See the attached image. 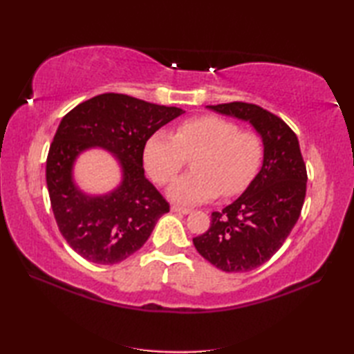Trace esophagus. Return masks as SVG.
Returning <instances> with one entry per match:
<instances>
[{
	"label": "esophagus",
	"instance_id": "esophagus-1",
	"mask_svg": "<svg viewBox=\"0 0 354 354\" xmlns=\"http://www.w3.org/2000/svg\"><path fill=\"white\" fill-rule=\"evenodd\" d=\"M170 209L173 213H179V214H189L192 212L190 208H184V207H178V205H173Z\"/></svg>",
	"mask_w": 354,
	"mask_h": 354
}]
</instances>
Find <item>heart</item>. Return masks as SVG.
<instances>
[{"label":"heart","instance_id":"heart-1","mask_svg":"<svg viewBox=\"0 0 354 354\" xmlns=\"http://www.w3.org/2000/svg\"><path fill=\"white\" fill-rule=\"evenodd\" d=\"M193 160V175L176 179L167 196L183 205H198L242 192L257 173L263 145L259 135L216 115L190 118L176 127L150 135L142 150L146 170L158 184L170 183Z\"/></svg>","mask_w":354,"mask_h":354}]
</instances>
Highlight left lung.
Here are the masks:
<instances>
[{
  "instance_id": "1",
  "label": "left lung",
  "mask_w": 354,
  "mask_h": 354,
  "mask_svg": "<svg viewBox=\"0 0 354 354\" xmlns=\"http://www.w3.org/2000/svg\"><path fill=\"white\" fill-rule=\"evenodd\" d=\"M207 108L250 123L261 138L263 162L246 190L212 214L208 231L193 245L221 270L248 272L272 257L295 227L306 198V164L297 135L269 111L243 102Z\"/></svg>"
}]
</instances>
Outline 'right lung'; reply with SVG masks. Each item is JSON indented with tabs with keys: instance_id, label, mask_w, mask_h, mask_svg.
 <instances>
[{
	"instance_id": "1",
	"label": "right lung",
	"mask_w": 354,
	"mask_h": 354,
	"mask_svg": "<svg viewBox=\"0 0 354 354\" xmlns=\"http://www.w3.org/2000/svg\"><path fill=\"white\" fill-rule=\"evenodd\" d=\"M184 111L124 94H100L77 104L59 123L48 150L47 189L59 231L85 260L123 261L146 243L169 204L145 176L142 150L150 135ZM91 148L116 158L122 179L102 195L82 191L73 179L78 156Z\"/></svg>"
}]
</instances>
